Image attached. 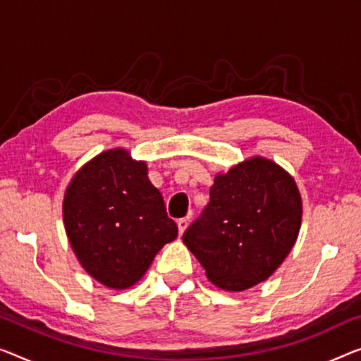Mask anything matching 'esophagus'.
<instances>
[{
  "label": "esophagus",
  "instance_id": "1",
  "mask_svg": "<svg viewBox=\"0 0 361 361\" xmlns=\"http://www.w3.org/2000/svg\"><path fill=\"white\" fill-rule=\"evenodd\" d=\"M176 224H178V232H180V235L185 233V230H186V227H188V219H178V220H176Z\"/></svg>",
  "mask_w": 361,
  "mask_h": 361
}]
</instances>
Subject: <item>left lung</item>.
<instances>
[{"label": "left lung", "instance_id": "left-lung-1", "mask_svg": "<svg viewBox=\"0 0 361 361\" xmlns=\"http://www.w3.org/2000/svg\"><path fill=\"white\" fill-rule=\"evenodd\" d=\"M209 196L183 235L209 281L241 292L271 277L300 232L301 197L292 176L255 157L215 176Z\"/></svg>", "mask_w": 361, "mask_h": 361}]
</instances>
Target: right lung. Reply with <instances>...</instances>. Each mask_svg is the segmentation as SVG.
I'll list each match as a JSON object with an SVG mask.
<instances>
[{
  "instance_id": "obj_1",
  "label": "right lung",
  "mask_w": 361,
  "mask_h": 361,
  "mask_svg": "<svg viewBox=\"0 0 361 361\" xmlns=\"http://www.w3.org/2000/svg\"><path fill=\"white\" fill-rule=\"evenodd\" d=\"M63 219L80 266L116 290L136 283L178 236L146 164L125 149L102 152L78 171L64 195Z\"/></svg>"
}]
</instances>
